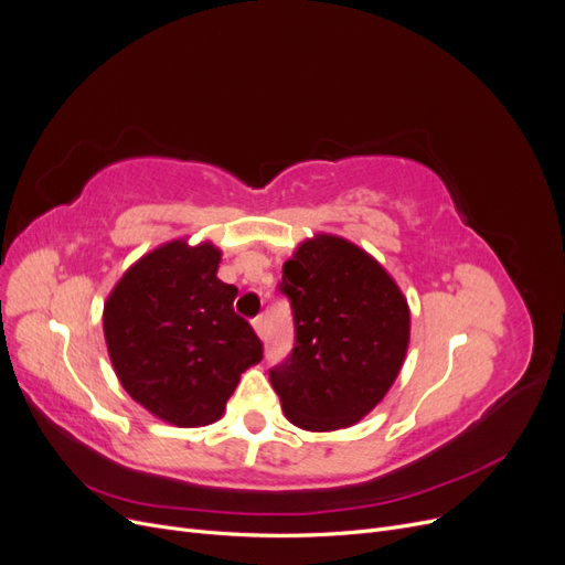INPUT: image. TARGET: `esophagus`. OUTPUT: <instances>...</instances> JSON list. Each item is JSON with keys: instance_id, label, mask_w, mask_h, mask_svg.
<instances>
[{"instance_id": "1", "label": "esophagus", "mask_w": 565, "mask_h": 565, "mask_svg": "<svg viewBox=\"0 0 565 565\" xmlns=\"http://www.w3.org/2000/svg\"><path fill=\"white\" fill-rule=\"evenodd\" d=\"M252 324H254V330H256V334H259L262 339L266 337V318L264 316H259V318H254L252 320Z\"/></svg>"}]
</instances>
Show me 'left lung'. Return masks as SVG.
Returning <instances> with one entry per match:
<instances>
[{"label":"left lung","instance_id":"1","mask_svg":"<svg viewBox=\"0 0 565 565\" xmlns=\"http://www.w3.org/2000/svg\"><path fill=\"white\" fill-rule=\"evenodd\" d=\"M278 289L295 316V349L268 370L285 417L306 431L363 419L405 361L409 309L398 285L361 247L316 235L285 262Z\"/></svg>","mask_w":565,"mask_h":565}]
</instances>
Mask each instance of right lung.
<instances>
[{
    "label": "right lung",
    "instance_id": "1",
    "mask_svg": "<svg viewBox=\"0 0 565 565\" xmlns=\"http://www.w3.org/2000/svg\"><path fill=\"white\" fill-rule=\"evenodd\" d=\"M212 243H167L141 256L104 306L119 384L156 417L191 429L216 422L262 339L233 311L237 287L216 278Z\"/></svg>",
    "mask_w": 565,
    "mask_h": 565
}]
</instances>
